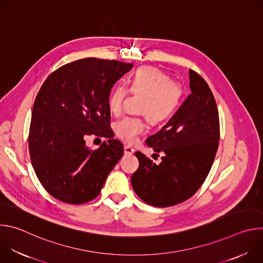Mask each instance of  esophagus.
Returning a JSON list of instances; mask_svg holds the SVG:
<instances>
[{"instance_id": "obj_1", "label": "esophagus", "mask_w": 263, "mask_h": 263, "mask_svg": "<svg viewBox=\"0 0 263 263\" xmlns=\"http://www.w3.org/2000/svg\"><path fill=\"white\" fill-rule=\"evenodd\" d=\"M124 151H125V155H127V156H131L134 154V148L129 145H125Z\"/></svg>"}]
</instances>
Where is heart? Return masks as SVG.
<instances>
[{
    "label": "heart",
    "mask_w": 263,
    "mask_h": 263,
    "mask_svg": "<svg viewBox=\"0 0 263 263\" xmlns=\"http://www.w3.org/2000/svg\"><path fill=\"white\" fill-rule=\"evenodd\" d=\"M130 90L143 96L139 107V114L157 124L165 121L178 107L182 90L179 84L171 81V78L160 69L152 66H141L130 73L128 77ZM126 88L117 85L112 88L108 105L114 114L122 110ZM145 131V125L138 118H125L116 125V133L123 141L132 143Z\"/></svg>",
    "instance_id": "1"
}]
</instances>
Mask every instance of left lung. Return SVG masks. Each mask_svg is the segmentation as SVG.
Returning <instances> with one entry per match:
<instances>
[{
  "label": "left lung",
  "mask_w": 263,
  "mask_h": 263,
  "mask_svg": "<svg viewBox=\"0 0 263 263\" xmlns=\"http://www.w3.org/2000/svg\"><path fill=\"white\" fill-rule=\"evenodd\" d=\"M192 93L160 131L146 138L162 152L156 164L135 153L139 167L131 177L136 195L146 204L168 207L190 199L200 189L212 166L219 141L218 111L206 81L190 70Z\"/></svg>",
  "instance_id": "1"
}]
</instances>
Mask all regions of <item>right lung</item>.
Listing matches in <instances>:
<instances>
[{"mask_svg": "<svg viewBox=\"0 0 263 263\" xmlns=\"http://www.w3.org/2000/svg\"><path fill=\"white\" fill-rule=\"evenodd\" d=\"M132 66L117 60L80 59L52 72L37 93L29 152L37 178L57 200L68 204L93 200L122 158L121 141L109 139L92 151L84 138L99 133L111 137L109 95Z\"/></svg>", "mask_w": 263, "mask_h": 263, "instance_id": "1", "label": "right lung"}]
</instances>
